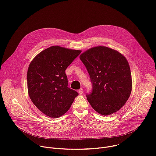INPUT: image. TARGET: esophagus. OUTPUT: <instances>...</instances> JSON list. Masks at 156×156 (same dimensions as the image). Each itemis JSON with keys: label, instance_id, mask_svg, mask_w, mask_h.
Listing matches in <instances>:
<instances>
[{"label": "esophagus", "instance_id": "esophagus-1", "mask_svg": "<svg viewBox=\"0 0 156 156\" xmlns=\"http://www.w3.org/2000/svg\"><path fill=\"white\" fill-rule=\"evenodd\" d=\"M79 93H80V94H83V88H81V89L79 90Z\"/></svg>", "mask_w": 156, "mask_h": 156}]
</instances>
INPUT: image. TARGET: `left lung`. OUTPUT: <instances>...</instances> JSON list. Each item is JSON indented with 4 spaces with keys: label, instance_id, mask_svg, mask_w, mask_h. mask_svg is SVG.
<instances>
[{
    "label": "left lung",
    "instance_id": "obj_1",
    "mask_svg": "<svg viewBox=\"0 0 156 156\" xmlns=\"http://www.w3.org/2000/svg\"><path fill=\"white\" fill-rule=\"evenodd\" d=\"M92 83V91L86 97L98 113L108 115L118 111L128 100L132 80L126 58L104 46L91 48L80 56Z\"/></svg>",
    "mask_w": 156,
    "mask_h": 156
}]
</instances>
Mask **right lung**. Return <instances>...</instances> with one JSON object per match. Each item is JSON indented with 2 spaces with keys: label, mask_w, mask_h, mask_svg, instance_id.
Segmentation results:
<instances>
[{
  "label": "right lung",
  "mask_w": 156,
  "mask_h": 156,
  "mask_svg": "<svg viewBox=\"0 0 156 156\" xmlns=\"http://www.w3.org/2000/svg\"><path fill=\"white\" fill-rule=\"evenodd\" d=\"M81 53L60 46H52L31 61L27 73L29 96L46 115L57 118L70 108L78 93L68 87L65 70Z\"/></svg>",
  "instance_id": "right-lung-1"
}]
</instances>
